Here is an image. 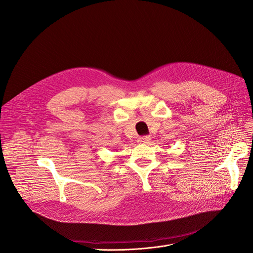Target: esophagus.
I'll return each mask as SVG.
<instances>
[{"instance_id":"obj_1","label":"esophagus","mask_w":253,"mask_h":253,"mask_svg":"<svg viewBox=\"0 0 253 253\" xmlns=\"http://www.w3.org/2000/svg\"><path fill=\"white\" fill-rule=\"evenodd\" d=\"M151 140V138L149 136H141L138 138V142L139 143H149Z\"/></svg>"}]
</instances>
